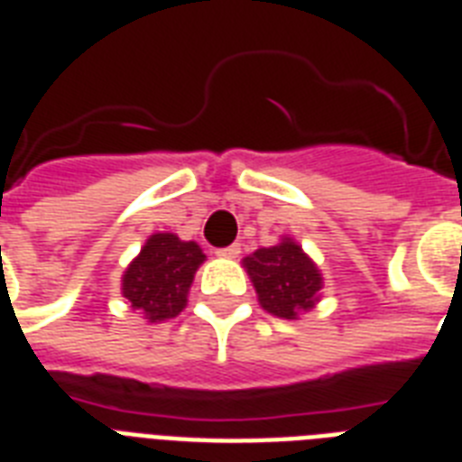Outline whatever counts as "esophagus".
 I'll return each instance as SVG.
<instances>
[{"label": "esophagus", "instance_id": "1", "mask_svg": "<svg viewBox=\"0 0 462 462\" xmlns=\"http://www.w3.org/2000/svg\"><path fill=\"white\" fill-rule=\"evenodd\" d=\"M217 256H223V259H237L239 256V245H230L223 246V249H217Z\"/></svg>", "mask_w": 462, "mask_h": 462}]
</instances>
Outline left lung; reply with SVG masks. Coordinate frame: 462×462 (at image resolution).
<instances>
[{"label": "left lung", "mask_w": 462, "mask_h": 462, "mask_svg": "<svg viewBox=\"0 0 462 462\" xmlns=\"http://www.w3.org/2000/svg\"><path fill=\"white\" fill-rule=\"evenodd\" d=\"M259 304L268 314L295 321L321 300L323 275L314 259L292 237L273 246H261L242 259Z\"/></svg>", "instance_id": "left-lung-1"}]
</instances>
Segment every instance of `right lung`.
I'll return each mask as SVG.
<instances>
[{
    "label": "right lung",
    "mask_w": 462,
    "mask_h": 462,
    "mask_svg": "<svg viewBox=\"0 0 462 462\" xmlns=\"http://www.w3.org/2000/svg\"><path fill=\"white\" fill-rule=\"evenodd\" d=\"M203 261L206 254L196 242H184L172 232H155L126 266L122 297L148 323L174 319L187 307L189 288Z\"/></svg>",
    "instance_id": "add662e5"
}]
</instances>
